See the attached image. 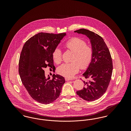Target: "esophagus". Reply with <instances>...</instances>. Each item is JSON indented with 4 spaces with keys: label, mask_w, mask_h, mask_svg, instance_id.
Returning a JSON list of instances; mask_svg holds the SVG:
<instances>
[{
    "label": "esophagus",
    "mask_w": 131,
    "mask_h": 131,
    "mask_svg": "<svg viewBox=\"0 0 131 131\" xmlns=\"http://www.w3.org/2000/svg\"><path fill=\"white\" fill-rule=\"evenodd\" d=\"M65 80L66 81H72L73 80L72 79H69V78H65Z\"/></svg>",
    "instance_id": "34e87169"
}]
</instances>
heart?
I'll list each match as a JSON object with an SVG mask.
<instances>
[{"label": "heart", "instance_id": "1", "mask_svg": "<svg viewBox=\"0 0 131 131\" xmlns=\"http://www.w3.org/2000/svg\"><path fill=\"white\" fill-rule=\"evenodd\" d=\"M65 47L72 51L73 54L70 63H63L58 68V73L67 78H72L77 73L80 67L86 68L91 62L93 50L92 48L86 45L85 41L79 38H73L64 44ZM54 62L56 64L61 62L62 60L61 51L58 48H56L52 52Z\"/></svg>", "mask_w": 131, "mask_h": 131}]
</instances>
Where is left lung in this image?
Instances as JSON below:
<instances>
[{"label":"left lung","instance_id":"obj_1","mask_svg":"<svg viewBox=\"0 0 131 131\" xmlns=\"http://www.w3.org/2000/svg\"><path fill=\"white\" fill-rule=\"evenodd\" d=\"M75 32L86 35L93 50L91 61L82 74L90 80L83 81L85 87L77 94L83 100L93 101L103 95L109 85L113 69L112 57L105 41L99 35L85 29Z\"/></svg>","mask_w":131,"mask_h":131}]
</instances>
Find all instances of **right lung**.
Wrapping results in <instances>:
<instances>
[{"instance_id":"obj_1","label":"right lung","mask_w":131,"mask_h":131,"mask_svg":"<svg viewBox=\"0 0 131 131\" xmlns=\"http://www.w3.org/2000/svg\"><path fill=\"white\" fill-rule=\"evenodd\" d=\"M66 33L54 34L39 33L24 45L19 60V72L22 83L34 100L43 104L52 103L60 95L64 77L52 75L46 78L44 69L54 68L52 52Z\"/></svg>"}]
</instances>
